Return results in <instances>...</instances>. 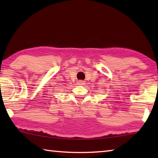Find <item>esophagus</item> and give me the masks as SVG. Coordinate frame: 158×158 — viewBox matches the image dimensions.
Returning a JSON list of instances; mask_svg holds the SVG:
<instances>
[{"mask_svg": "<svg viewBox=\"0 0 158 158\" xmlns=\"http://www.w3.org/2000/svg\"><path fill=\"white\" fill-rule=\"evenodd\" d=\"M77 83H78V84H79V85H83L85 84V81H83V80H79V81H78V82Z\"/></svg>", "mask_w": 158, "mask_h": 158, "instance_id": "obj_1", "label": "esophagus"}]
</instances>
